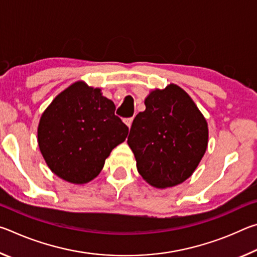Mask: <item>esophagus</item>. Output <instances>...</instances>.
I'll return each mask as SVG.
<instances>
[{
    "label": "esophagus",
    "instance_id": "34e87169",
    "mask_svg": "<svg viewBox=\"0 0 257 257\" xmlns=\"http://www.w3.org/2000/svg\"><path fill=\"white\" fill-rule=\"evenodd\" d=\"M133 120H134V116L133 118H127V119H124V123L128 125V127L130 128L132 127V123H133Z\"/></svg>",
    "mask_w": 257,
    "mask_h": 257
}]
</instances>
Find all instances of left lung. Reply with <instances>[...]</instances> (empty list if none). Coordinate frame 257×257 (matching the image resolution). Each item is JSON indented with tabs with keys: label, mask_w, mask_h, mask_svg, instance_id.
Masks as SVG:
<instances>
[{
	"label": "left lung",
	"mask_w": 257,
	"mask_h": 257,
	"mask_svg": "<svg viewBox=\"0 0 257 257\" xmlns=\"http://www.w3.org/2000/svg\"><path fill=\"white\" fill-rule=\"evenodd\" d=\"M145 105L146 110L135 116L128 136L139 175L158 188L181 184L206 151V120L177 85L153 90Z\"/></svg>",
	"instance_id": "8db88e82"
}]
</instances>
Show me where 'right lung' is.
Masks as SVG:
<instances>
[{
  "label": "right lung",
  "instance_id": "right-lung-1",
  "mask_svg": "<svg viewBox=\"0 0 257 257\" xmlns=\"http://www.w3.org/2000/svg\"><path fill=\"white\" fill-rule=\"evenodd\" d=\"M114 111V103L101 89L81 81L53 99L38 125V145L56 176L86 184L101 172L111 151L128 135Z\"/></svg>",
  "mask_w": 257,
  "mask_h": 257
}]
</instances>
